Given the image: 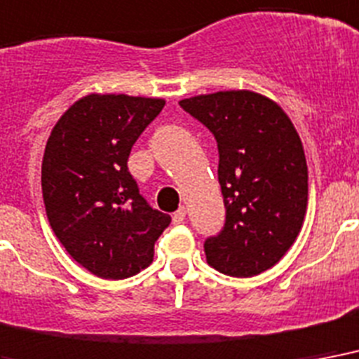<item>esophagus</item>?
Wrapping results in <instances>:
<instances>
[{
	"label": "esophagus",
	"instance_id": "obj_1",
	"mask_svg": "<svg viewBox=\"0 0 359 359\" xmlns=\"http://www.w3.org/2000/svg\"><path fill=\"white\" fill-rule=\"evenodd\" d=\"M185 215H187V210H185V208H180V210L176 211V213H174V215H172V219H174V224H182L183 221H185Z\"/></svg>",
	"mask_w": 359,
	"mask_h": 359
}]
</instances>
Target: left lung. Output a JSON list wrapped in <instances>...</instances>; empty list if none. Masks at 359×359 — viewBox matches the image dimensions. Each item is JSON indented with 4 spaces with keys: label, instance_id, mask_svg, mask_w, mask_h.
Wrapping results in <instances>:
<instances>
[{
    "label": "left lung",
    "instance_id": "8db88e82",
    "mask_svg": "<svg viewBox=\"0 0 359 359\" xmlns=\"http://www.w3.org/2000/svg\"><path fill=\"white\" fill-rule=\"evenodd\" d=\"M180 107L217 140L226 223L204 243L211 268L252 277L273 268L304 226L309 174L290 118L269 97L229 90L182 99Z\"/></svg>",
    "mask_w": 359,
    "mask_h": 359
}]
</instances>
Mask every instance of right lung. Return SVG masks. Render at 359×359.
<instances>
[{"mask_svg": "<svg viewBox=\"0 0 359 359\" xmlns=\"http://www.w3.org/2000/svg\"><path fill=\"white\" fill-rule=\"evenodd\" d=\"M161 97L90 93L50 133L41 166L55 238L101 279H127L154 262L170 215L149 208L127 168L130 148L165 107Z\"/></svg>", "mask_w": 359, "mask_h": 359, "instance_id": "obj_1", "label": "right lung"}]
</instances>
